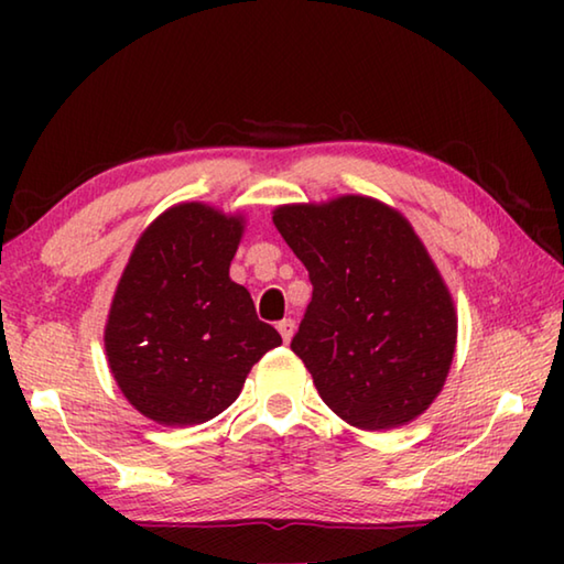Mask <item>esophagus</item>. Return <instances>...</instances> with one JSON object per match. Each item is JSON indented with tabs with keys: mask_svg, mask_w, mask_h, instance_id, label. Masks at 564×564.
Returning <instances> with one entry per match:
<instances>
[{
	"mask_svg": "<svg viewBox=\"0 0 564 564\" xmlns=\"http://www.w3.org/2000/svg\"><path fill=\"white\" fill-rule=\"evenodd\" d=\"M279 333H281V338H283V343H291V338H293V333H295V321L293 318H283L279 326Z\"/></svg>",
	"mask_w": 564,
	"mask_h": 564,
	"instance_id": "1",
	"label": "esophagus"
}]
</instances>
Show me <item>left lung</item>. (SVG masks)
<instances>
[{
	"instance_id": "obj_1",
	"label": "left lung",
	"mask_w": 564,
	"mask_h": 564,
	"mask_svg": "<svg viewBox=\"0 0 564 564\" xmlns=\"http://www.w3.org/2000/svg\"><path fill=\"white\" fill-rule=\"evenodd\" d=\"M273 224L313 283L291 350L323 403L360 431L423 415L451 373L457 313L408 218L346 194L275 206Z\"/></svg>"
}]
</instances>
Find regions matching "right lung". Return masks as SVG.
<instances>
[{"label": "right lung", "mask_w": 564, "mask_h": 564, "mask_svg": "<svg viewBox=\"0 0 564 564\" xmlns=\"http://www.w3.org/2000/svg\"><path fill=\"white\" fill-rule=\"evenodd\" d=\"M243 228V214L171 206L139 236L117 283L104 326L109 370L123 398L159 425L224 413L256 362L281 346L251 293L228 275Z\"/></svg>", "instance_id": "right-lung-1"}]
</instances>
